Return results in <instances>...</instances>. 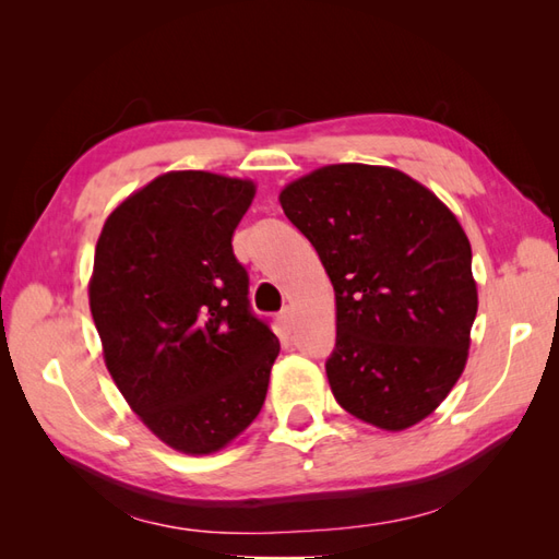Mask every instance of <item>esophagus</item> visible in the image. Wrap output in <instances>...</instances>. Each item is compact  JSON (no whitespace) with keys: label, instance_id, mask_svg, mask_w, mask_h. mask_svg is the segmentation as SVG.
Segmentation results:
<instances>
[{"label":"esophagus","instance_id":"esophagus-1","mask_svg":"<svg viewBox=\"0 0 559 559\" xmlns=\"http://www.w3.org/2000/svg\"><path fill=\"white\" fill-rule=\"evenodd\" d=\"M281 322H283V326H286V329H293V324H295V310H293L290 305H288V307H283V312H281Z\"/></svg>","mask_w":559,"mask_h":559}]
</instances>
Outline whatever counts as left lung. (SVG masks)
Instances as JSON below:
<instances>
[{
	"label": "left lung",
	"instance_id": "1",
	"mask_svg": "<svg viewBox=\"0 0 559 559\" xmlns=\"http://www.w3.org/2000/svg\"><path fill=\"white\" fill-rule=\"evenodd\" d=\"M336 295L329 386L343 411L401 432L435 413L466 367L478 286L442 199L386 165H324L281 189Z\"/></svg>",
	"mask_w": 559,
	"mask_h": 559
}]
</instances>
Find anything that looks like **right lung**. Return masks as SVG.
<instances>
[{"mask_svg": "<svg viewBox=\"0 0 559 559\" xmlns=\"http://www.w3.org/2000/svg\"><path fill=\"white\" fill-rule=\"evenodd\" d=\"M254 194L242 177L163 173L112 209L93 257L105 367L139 420L189 456L216 454L252 425L281 350L249 312L233 254Z\"/></svg>", "mask_w": 559, "mask_h": 559, "instance_id": "1", "label": "right lung"}]
</instances>
